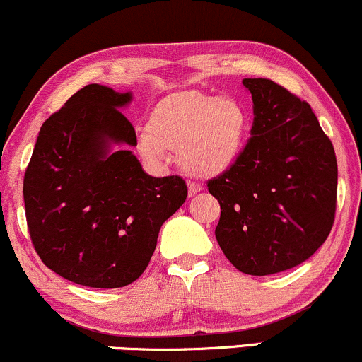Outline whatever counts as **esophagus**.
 I'll list each match as a JSON object with an SVG mask.
<instances>
[{
	"label": "esophagus",
	"mask_w": 362,
	"mask_h": 362,
	"mask_svg": "<svg viewBox=\"0 0 362 362\" xmlns=\"http://www.w3.org/2000/svg\"><path fill=\"white\" fill-rule=\"evenodd\" d=\"M201 190H202V185L196 184V182H190V184H189V196L190 197L196 196V194H199Z\"/></svg>",
	"instance_id": "34e87169"
}]
</instances>
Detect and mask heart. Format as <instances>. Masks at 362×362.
Instances as JSON below:
<instances>
[{"instance_id": "heart-1", "label": "heart", "mask_w": 362, "mask_h": 362, "mask_svg": "<svg viewBox=\"0 0 362 362\" xmlns=\"http://www.w3.org/2000/svg\"><path fill=\"white\" fill-rule=\"evenodd\" d=\"M247 111L233 98L192 93L163 99L149 125L137 129V149L153 165H166L178 149L182 168L196 177H218L240 158Z\"/></svg>"}]
</instances>
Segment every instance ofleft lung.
Instances as JSON below:
<instances>
[{
  "instance_id": "1",
  "label": "left lung",
  "mask_w": 362,
  "mask_h": 362,
  "mask_svg": "<svg viewBox=\"0 0 362 362\" xmlns=\"http://www.w3.org/2000/svg\"><path fill=\"white\" fill-rule=\"evenodd\" d=\"M251 139L235 165L208 182L220 202L214 235L245 275L299 266L327 240L335 218L337 158L305 101L268 78H244Z\"/></svg>"
}]
</instances>
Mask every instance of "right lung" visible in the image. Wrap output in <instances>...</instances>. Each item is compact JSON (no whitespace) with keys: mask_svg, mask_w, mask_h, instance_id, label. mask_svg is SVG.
<instances>
[{"mask_svg":"<svg viewBox=\"0 0 362 362\" xmlns=\"http://www.w3.org/2000/svg\"><path fill=\"white\" fill-rule=\"evenodd\" d=\"M132 93L89 84L42 123L23 178L30 239L47 268L118 288L148 268L161 225L187 197L180 177H151L122 115Z\"/></svg>","mask_w":362,"mask_h":362,"instance_id":"obj_1","label":"right lung"}]
</instances>
